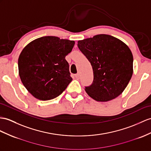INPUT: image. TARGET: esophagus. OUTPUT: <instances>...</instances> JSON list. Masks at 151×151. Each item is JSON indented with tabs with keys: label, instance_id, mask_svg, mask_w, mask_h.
<instances>
[{
	"label": "esophagus",
	"instance_id": "esophagus-1",
	"mask_svg": "<svg viewBox=\"0 0 151 151\" xmlns=\"http://www.w3.org/2000/svg\"><path fill=\"white\" fill-rule=\"evenodd\" d=\"M75 78H76V79H79V78H80L79 73H77V74H76V75H75Z\"/></svg>",
	"mask_w": 151,
	"mask_h": 151
}]
</instances>
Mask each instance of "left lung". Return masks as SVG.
Wrapping results in <instances>:
<instances>
[{"label": "left lung", "instance_id": "left-lung-1", "mask_svg": "<svg viewBox=\"0 0 151 151\" xmlns=\"http://www.w3.org/2000/svg\"><path fill=\"white\" fill-rule=\"evenodd\" d=\"M79 50L90 62L93 72L86 93L98 102L116 98L126 89L133 73V56L126 43L101 34L78 42Z\"/></svg>", "mask_w": 151, "mask_h": 151}]
</instances>
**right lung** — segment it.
I'll return each instance as SVG.
<instances>
[{
	"label": "right lung",
	"mask_w": 151,
	"mask_h": 151,
	"mask_svg": "<svg viewBox=\"0 0 151 151\" xmlns=\"http://www.w3.org/2000/svg\"><path fill=\"white\" fill-rule=\"evenodd\" d=\"M75 42L57 36H43L25 46L18 58V73L35 98L49 101L63 92L72 78L65 60Z\"/></svg>",
	"instance_id": "right-lung-1"
}]
</instances>
